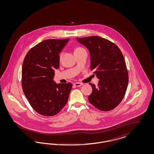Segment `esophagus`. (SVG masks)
Instances as JSON below:
<instances>
[{
  "label": "esophagus",
  "mask_w": 154,
  "mask_h": 154,
  "mask_svg": "<svg viewBox=\"0 0 154 154\" xmlns=\"http://www.w3.org/2000/svg\"><path fill=\"white\" fill-rule=\"evenodd\" d=\"M74 85H75V86H76V87H80L81 85H83V84L82 83H81V82H75L74 84Z\"/></svg>",
  "instance_id": "1"
}]
</instances>
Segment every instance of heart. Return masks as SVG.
Here are the masks:
<instances>
[{"label": "heart", "mask_w": 154, "mask_h": 154, "mask_svg": "<svg viewBox=\"0 0 154 154\" xmlns=\"http://www.w3.org/2000/svg\"><path fill=\"white\" fill-rule=\"evenodd\" d=\"M84 50V48H82V47H77V48H76L74 50V52H75L79 51H80V50Z\"/></svg>", "instance_id": "heart-1"}]
</instances>
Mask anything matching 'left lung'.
<instances>
[{"instance_id":"1","label":"left lung","mask_w":154,"mask_h":154,"mask_svg":"<svg viewBox=\"0 0 154 154\" xmlns=\"http://www.w3.org/2000/svg\"><path fill=\"white\" fill-rule=\"evenodd\" d=\"M90 53L91 70L99 79L98 84L89 83L92 92L89 102L103 111L115 109L124 97L129 77L124 57L116 44L101 37H77Z\"/></svg>"}]
</instances>
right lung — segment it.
I'll use <instances>...</instances> for the list:
<instances>
[{
    "instance_id": "1",
    "label": "right lung",
    "mask_w": 154,
    "mask_h": 154,
    "mask_svg": "<svg viewBox=\"0 0 154 154\" xmlns=\"http://www.w3.org/2000/svg\"><path fill=\"white\" fill-rule=\"evenodd\" d=\"M48 39L32 48L22 67V87L32 108L44 116H54L66 104L72 84H57L55 69L59 67V53L69 42Z\"/></svg>"
}]
</instances>
